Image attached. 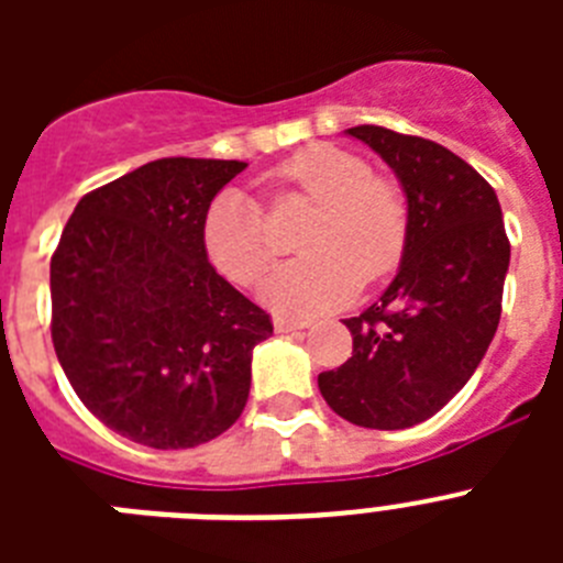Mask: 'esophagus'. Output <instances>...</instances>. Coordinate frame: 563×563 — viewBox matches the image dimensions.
<instances>
[{"instance_id":"1","label":"esophagus","mask_w":563,"mask_h":563,"mask_svg":"<svg viewBox=\"0 0 563 563\" xmlns=\"http://www.w3.org/2000/svg\"><path fill=\"white\" fill-rule=\"evenodd\" d=\"M273 327H276V332H292V330H305V327H310V321H305V318L276 316L273 318Z\"/></svg>"}]
</instances>
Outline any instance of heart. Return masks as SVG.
<instances>
[{
	"label": "heart",
	"mask_w": 563,
	"mask_h": 563,
	"mask_svg": "<svg viewBox=\"0 0 563 563\" xmlns=\"http://www.w3.org/2000/svg\"><path fill=\"white\" fill-rule=\"evenodd\" d=\"M271 183L316 202L301 228L305 256L278 267L262 298L278 312L327 310L397 267L409 236V206L400 186L357 152L335 143H310L287 157ZM202 245L213 267L239 287H253L276 258L265 208L245 191H222L202 220Z\"/></svg>",
	"instance_id": "1"
}]
</instances>
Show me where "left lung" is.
I'll return each instance as SVG.
<instances>
[{"instance_id":"left-lung-1","label":"left lung","mask_w":563,"mask_h":563,"mask_svg":"<svg viewBox=\"0 0 563 563\" xmlns=\"http://www.w3.org/2000/svg\"><path fill=\"white\" fill-rule=\"evenodd\" d=\"M397 174L409 202L400 271L375 305L346 318L352 357L318 375L327 406L363 429L429 420L471 380L501 316L510 242L490 183L445 146L352 126Z\"/></svg>"}]
</instances>
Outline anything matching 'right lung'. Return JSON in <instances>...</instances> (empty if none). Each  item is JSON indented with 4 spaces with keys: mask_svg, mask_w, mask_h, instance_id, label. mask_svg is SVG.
Instances as JSON below:
<instances>
[{
    "mask_svg": "<svg viewBox=\"0 0 563 563\" xmlns=\"http://www.w3.org/2000/svg\"><path fill=\"white\" fill-rule=\"evenodd\" d=\"M242 161L163 157L84 194L49 258L53 346L107 429L194 449L239 420L271 316L213 271L202 220Z\"/></svg>",
    "mask_w": 563,
    "mask_h": 563,
    "instance_id": "right-lung-1",
    "label": "right lung"
}]
</instances>
